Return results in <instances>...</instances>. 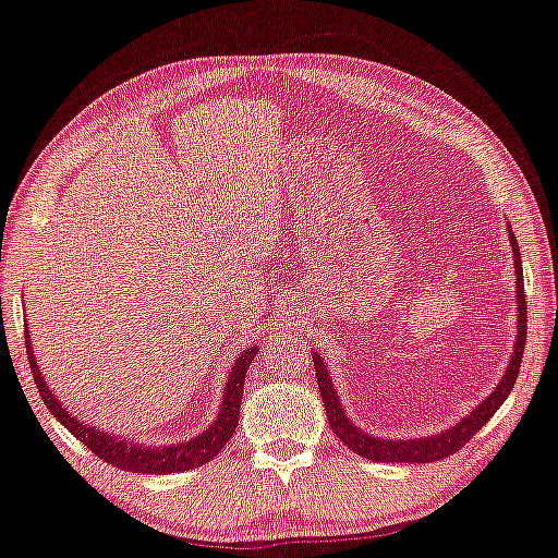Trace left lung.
Returning a JSON list of instances; mask_svg holds the SVG:
<instances>
[{
  "label": "left lung",
  "instance_id": "obj_1",
  "mask_svg": "<svg viewBox=\"0 0 558 558\" xmlns=\"http://www.w3.org/2000/svg\"><path fill=\"white\" fill-rule=\"evenodd\" d=\"M511 245H513V260H517V298H519V336H517V351H513L509 368H506V376L501 378V384L496 386L492 396L486 398L478 409H473L469 418H463L459 426L444 430V434L430 436V438H418V440H384V438H373L368 434H363L359 426H353L348 421V415L343 413V405H340L336 388H332V380L328 376V368L323 365V359L318 353H313V363H315V376H318V388L323 396V403H326V413H328V423L343 444L351 448L353 453L363 456V459L378 461V463H434L440 459H448V456L461 451V448L469 444L473 434H478L481 428L492 421V415L498 411L506 398H509L513 384L519 378V368H521V359H523V345H526V295H523L521 280H523V270H521V253H519V243L511 232Z\"/></svg>",
  "mask_w": 558,
  "mask_h": 558
}]
</instances>
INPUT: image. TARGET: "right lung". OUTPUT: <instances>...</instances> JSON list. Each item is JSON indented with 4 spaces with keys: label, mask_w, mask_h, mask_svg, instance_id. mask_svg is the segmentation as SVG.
I'll return each instance as SVG.
<instances>
[{
    "label": "right lung",
    "mask_w": 558,
    "mask_h": 558,
    "mask_svg": "<svg viewBox=\"0 0 558 558\" xmlns=\"http://www.w3.org/2000/svg\"><path fill=\"white\" fill-rule=\"evenodd\" d=\"M27 332L29 330L24 328V348H27V361L32 368V378H35V384L39 388V396L45 398V405L49 409V413H52L60 423H64V428H70V434L77 440H82V444H85L97 459H102L107 463L118 465L122 471H132V473H178V471L197 469V465L213 461L215 456L222 451V446L228 444L230 436L235 434L240 401H243L245 373L251 368L257 348H247V351L235 361V365H232L230 378L226 384V398H222V409L205 434H199L197 438L185 440V444H178V446L145 448V446L128 444L124 438H114L112 434H105V430L89 428L87 423L72 418V415L62 409V403L57 401V398L49 393V388L45 386V378H41V373L37 368L35 353H32V340Z\"/></svg>",
    "instance_id": "right-lung-1"
}]
</instances>
